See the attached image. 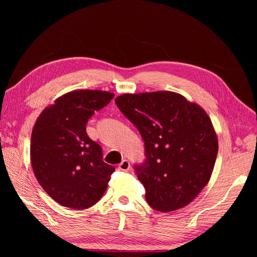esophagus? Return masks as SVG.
<instances>
[{"label": "esophagus", "instance_id": "esophagus-1", "mask_svg": "<svg viewBox=\"0 0 257 257\" xmlns=\"http://www.w3.org/2000/svg\"><path fill=\"white\" fill-rule=\"evenodd\" d=\"M130 167H131V165H130V162L127 161V160H123L120 164H119V169L120 170H123V172H127V170H130Z\"/></svg>", "mask_w": 257, "mask_h": 257}]
</instances>
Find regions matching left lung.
<instances>
[{
    "instance_id": "1",
    "label": "left lung",
    "mask_w": 257,
    "mask_h": 257,
    "mask_svg": "<svg viewBox=\"0 0 257 257\" xmlns=\"http://www.w3.org/2000/svg\"><path fill=\"white\" fill-rule=\"evenodd\" d=\"M145 143V161L134 170L154 210L189 205L211 177L217 138L204 109L174 92L124 94L115 98Z\"/></svg>"
}]
</instances>
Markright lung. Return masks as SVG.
<instances>
[{"mask_svg": "<svg viewBox=\"0 0 257 257\" xmlns=\"http://www.w3.org/2000/svg\"><path fill=\"white\" fill-rule=\"evenodd\" d=\"M106 91L69 92L46 108L31 137V163L38 183L58 204L87 209L100 199L114 167L87 134L91 116L109 104Z\"/></svg>", "mask_w": 257, "mask_h": 257, "instance_id": "1", "label": "right lung"}]
</instances>
